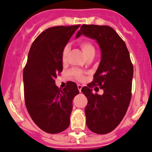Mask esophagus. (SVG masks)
I'll return each mask as SVG.
<instances>
[{"mask_svg":"<svg viewBox=\"0 0 152 152\" xmlns=\"http://www.w3.org/2000/svg\"><path fill=\"white\" fill-rule=\"evenodd\" d=\"M77 87H78V89H79V92H81V90H82V88H83V86H81V85L79 84L77 86Z\"/></svg>","mask_w":152,"mask_h":152,"instance_id":"obj_1","label":"esophagus"}]
</instances>
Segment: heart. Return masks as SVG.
Wrapping results in <instances>:
<instances>
[{
    "mask_svg": "<svg viewBox=\"0 0 152 152\" xmlns=\"http://www.w3.org/2000/svg\"><path fill=\"white\" fill-rule=\"evenodd\" d=\"M79 46H80L81 49H82V50H83V52H84V54L86 56H87L88 54L91 53V52H94V51H95L93 44L91 42H89V41H82V42L79 43ZM69 50V46H65L64 49L63 50V52H62V61H65L66 60ZM71 73L75 78H76V79H79V80H82V79H83V78H84L83 72L79 70V69H73Z\"/></svg>",
    "mask_w": 152,
    "mask_h": 152,
    "instance_id": "1",
    "label": "heart"
}]
</instances>
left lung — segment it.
Wrapping results in <instances>:
<instances>
[{"mask_svg":"<svg viewBox=\"0 0 152 152\" xmlns=\"http://www.w3.org/2000/svg\"><path fill=\"white\" fill-rule=\"evenodd\" d=\"M81 35L95 39L101 52L94 81L82 88L88 99L85 109L86 124L95 134H108L120 124L128 108L134 67L125 42L113 28L83 25L76 38ZM94 85L103 89V95L93 93L92 87ZM96 88L98 90V88H94L97 91Z\"/></svg>","mask_w":152,"mask_h":152,"instance_id":"left-lung-1","label":"left lung"}]
</instances>
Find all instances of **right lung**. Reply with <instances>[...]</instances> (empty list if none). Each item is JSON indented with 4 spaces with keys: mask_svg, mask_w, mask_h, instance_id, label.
Returning a JSON list of instances; mask_svg holds the SVG:
<instances>
[{
    "mask_svg": "<svg viewBox=\"0 0 152 152\" xmlns=\"http://www.w3.org/2000/svg\"><path fill=\"white\" fill-rule=\"evenodd\" d=\"M80 25L49 28L35 39L23 72L25 102L34 122L48 134H58L69 125L73 98L79 93L69 82L61 90L55 85L63 69L62 52Z\"/></svg>",
    "mask_w": 152,
    "mask_h": 152,
    "instance_id": "right-lung-1",
    "label": "right lung"
}]
</instances>
